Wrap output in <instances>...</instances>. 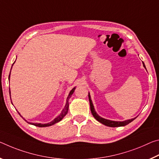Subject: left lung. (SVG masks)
I'll list each match as a JSON object with an SVG mask.
<instances>
[{
	"mask_svg": "<svg viewBox=\"0 0 159 159\" xmlns=\"http://www.w3.org/2000/svg\"><path fill=\"white\" fill-rule=\"evenodd\" d=\"M142 63H143V66H144V68L146 69L144 63L143 62H142ZM146 70H147V69H146ZM89 103H90L91 112H92L93 116L94 117V118L97 120L99 122V123L105 125H106V126L111 127L125 126V125H126L129 124V123H131L132 121H133L136 118H132V119H129V120H125V121H113V120H110L103 118H101V117L98 116V114L97 113V112L95 111V109H94V107H93V105L92 103V99H91V97H90V93H89Z\"/></svg>",
	"mask_w": 159,
	"mask_h": 159,
	"instance_id": "1",
	"label": "left lung"
}]
</instances>
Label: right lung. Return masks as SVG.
<instances>
[{"mask_svg":"<svg viewBox=\"0 0 159 159\" xmlns=\"http://www.w3.org/2000/svg\"><path fill=\"white\" fill-rule=\"evenodd\" d=\"M15 62H14V63H15ZM14 63H13V64H14ZM13 64H12V66H13ZM11 69H12V68H11ZM10 72H11V70H10ZM10 75H9V77H8L9 81H10ZM75 87H74L73 89H72L71 91H70V93H69L68 97H67V98L66 104V106H65L64 108L62 109V112H61V113L60 114V115H59L58 116H57L56 118L53 120H52L51 122H50V123H46V124H41V123H28V122H27V123H30V124L34 125H35V126L39 127H48V126L53 125L56 124V123H58V122L61 121V120L64 118L65 116H66V114L67 113V112H68V108H69V102H68V101H69V99H70V98L71 97V96L72 95V93H74V92H75ZM10 99H11V98H10ZM11 103H12V101H11ZM18 113H19L20 115V113H19V112H18ZM20 116L22 117V118H23V117H22V116H21V115H20ZM25 121H27V120H25Z\"/></svg>","mask_w":159,"mask_h":159,"instance_id":"1","label":"right lung"}]
</instances>
